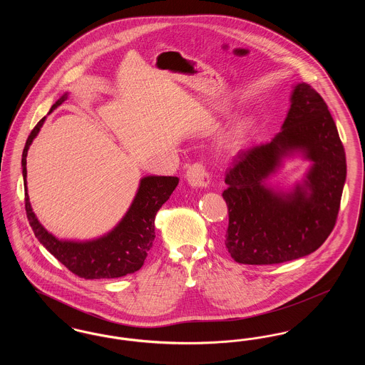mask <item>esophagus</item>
I'll list each match as a JSON object with an SVG mask.
<instances>
[{"label":"esophagus","instance_id":"1","mask_svg":"<svg viewBox=\"0 0 365 365\" xmlns=\"http://www.w3.org/2000/svg\"><path fill=\"white\" fill-rule=\"evenodd\" d=\"M186 179L192 189H204L210 182V175L202 163H194L186 173Z\"/></svg>","mask_w":365,"mask_h":365}]
</instances>
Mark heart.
I'll list each match as a JSON object with an SVG mask.
<instances>
[{"instance_id": "heart-1", "label": "heart", "mask_w": 365, "mask_h": 365, "mask_svg": "<svg viewBox=\"0 0 365 365\" xmlns=\"http://www.w3.org/2000/svg\"><path fill=\"white\" fill-rule=\"evenodd\" d=\"M245 133H246V130H245V127H240L235 133H234V137L231 139V143L232 145H235V143H240L241 142V139L245 137Z\"/></svg>"}]
</instances>
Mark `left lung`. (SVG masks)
Here are the masks:
<instances>
[{
    "mask_svg": "<svg viewBox=\"0 0 365 365\" xmlns=\"http://www.w3.org/2000/svg\"><path fill=\"white\" fill-rule=\"evenodd\" d=\"M294 151L313 161L303 185L290 193L269 190L264 179ZM345 180V149L329 106L312 86L298 83L282 131L238 155L227 171L228 253L252 265L311 255L336 223Z\"/></svg>",
    "mask_w": 365,
    "mask_h": 365,
    "instance_id": "left-lung-1",
    "label": "left lung"
}]
</instances>
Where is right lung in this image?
I'll list each match as a JSON object with an SVG mask.
<instances>
[{
    "instance_id": "1",
    "label": "right lung",
    "mask_w": 365,
    "mask_h": 365,
    "mask_svg": "<svg viewBox=\"0 0 365 365\" xmlns=\"http://www.w3.org/2000/svg\"><path fill=\"white\" fill-rule=\"evenodd\" d=\"M66 100L67 94H64L60 100L56 101V104H53L49 113ZM45 119L46 118H42L36 123L31 134L26 140V146L21 155L26 204L24 207L35 237L57 260L79 278L112 279L134 274L143 265L148 252L155 242V217L157 210L170 198L179 183V179L176 176L142 178L138 192L128 212L124 215L122 222L110 232L98 240L87 242L57 240L38 222L30 204L26 180L27 152L31 142L38 135Z\"/></svg>"
}]
</instances>
